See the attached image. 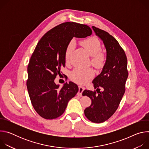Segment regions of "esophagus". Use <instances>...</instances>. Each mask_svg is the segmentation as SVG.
<instances>
[{"label":"esophagus","mask_w":149,"mask_h":149,"mask_svg":"<svg viewBox=\"0 0 149 149\" xmlns=\"http://www.w3.org/2000/svg\"><path fill=\"white\" fill-rule=\"evenodd\" d=\"M78 88H79V91H78V95H79V96L81 97V96L82 95V92H83L84 90H85V87L79 86L78 87Z\"/></svg>","instance_id":"34e87169"}]
</instances>
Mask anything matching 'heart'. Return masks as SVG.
Listing matches in <instances>:
<instances>
[{
	"instance_id": "obj_1",
	"label": "heart",
	"mask_w": 149,
	"mask_h": 149,
	"mask_svg": "<svg viewBox=\"0 0 149 149\" xmlns=\"http://www.w3.org/2000/svg\"><path fill=\"white\" fill-rule=\"evenodd\" d=\"M80 44L86 49L88 53L92 56L93 65L97 68H102L105 61V55L100 52L101 49V44L100 40L95 37H91L80 42ZM74 43L73 41L68 44L65 54L66 63L69 62L70 55L74 49ZM94 75V71L92 68L83 69L77 68L71 73V78L75 82L79 84H85L89 81Z\"/></svg>"
}]
</instances>
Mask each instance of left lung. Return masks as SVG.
Returning a JSON list of instances; mask_svg holds the SVG:
<instances>
[{
	"label": "left lung",
	"instance_id": "obj_1",
	"mask_svg": "<svg viewBox=\"0 0 149 149\" xmlns=\"http://www.w3.org/2000/svg\"><path fill=\"white\" fill-rule=\"evenodd\" d=\"M95 35L101 39L106 49V60L102 71L93 81L94 88L86 90L82 95L90 98L91 104L84 110L86 117L91 121L102 123L110 118L117 110L125 93L128 77L127 59L118 41L108 32L92 26ZM102 87V92L98 88Z\"/></svg>",
	"mask_w": 149,
	"mask_h": 149
}]
</instances>
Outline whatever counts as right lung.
<instances>
[{
	"label": "right lung",
	"instance_id": "right-lung-1",
	"mask_svg": "<svg viewBox=\"0 0 149 149\" xmlns=\"http://www.w3.org/2000/svg\"><path fill=\"white\" fill-rule=\"evenodd\" d=\"M91 33L87 25L68 22L49 31L39 41L28 66L26 85L32 104L40 117L52 120L61 116L78 93L76 84L67 82L59 88L54 79L65 66V50L73 37L86 38Z\"/></svg>",
	"mask_w": 149,
	"mask_h": 149
}]
</instances>
